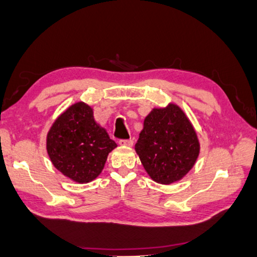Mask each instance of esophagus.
<instances>
[{"label": "esophagus", "mask_w": 257, "mask_h": 257, "mask_svg": "<svg viewBox=\"0 0 257 257\" xmlns=\"http://www.w3.org/2000/svg\"><path fill=\"white\" fill-rule=\"evenodd\" d=\"M119 144L121 146H133L134 141L133 139H120Z\"/></svg>", "instance_id": "1"}]
</instances>
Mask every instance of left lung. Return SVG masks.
<instances>
[{
    "mask_svg": "<svg viewBox=\"0 0 257 257\" xmlns=\"http://www.w3.org/2000/svg\"><path fill=\"white\" fill-rule=\"evenodd\" d=\"M135 149L152 179L162 184L181 180L192 169L200 145L190 120L179 106L153 109L144 121Z\"/></svg>",
    "mask_w": 257,
    "mask_h": 257,
    "instance_id": "8db88e82",
    "label": "left lung"
}]
</instances>
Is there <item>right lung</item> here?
Here are the masks:
<instances>
[{"label": "right lung", "mask_w": 257, "mask_h": 257, "mask_svg": "<svg viewBox=\"0 0 257 257\" xmlns=\"http://www.w3.org/2000/svg\"><path fill=\"white\" fill-rule=\"evenodd\" d=\"M115 147L105 129L95 122L91 106L83 102L60 114L47 135L51 163L78 183H88L99 176Z\"/></svg>", "instance_id": "add662e5"}]
</instances>
